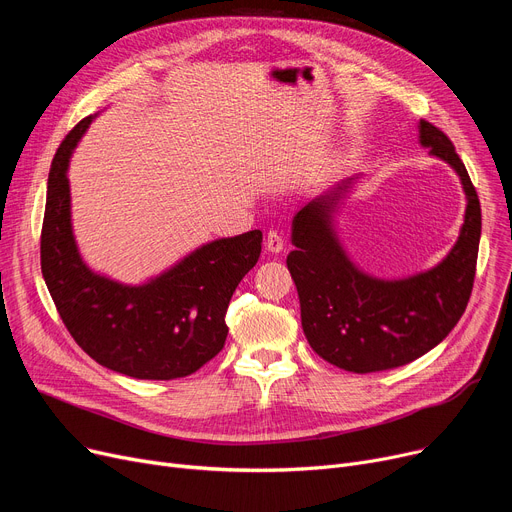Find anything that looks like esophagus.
I'll return each mask as SVG.
<instances>
[{
    "label": "esophagus",
    "instance_id": "34e87169",
    "mask_svg": "<svg viewBox=\"0 0 512 512\" xmlns=\"http://www.w3.org/2000/svg\"><path fill=\"white\" fill-rule=\"evenodd\" d=\"M265 249L270 253H280L284 249V238L278 230H270L265 236Z\"/></svg>",
    "mask_w": 512,
    "mask_h": 512
}]
</instances>
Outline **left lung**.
<instances>
[{
    "instance_id": "obj_1",
    "label": "left lung",
    "mask_w": 512,
    "mask_h": 512,
    "mask_svg": "<svg viewBox=\"0 0 512 512\" xmlns=\"http://www.w3.org/2000/svg\"><path fill=\"white\" fill-rule=\"evenodd\" d=\"M419 143L459 174L467 195L465 222L450 253L432 270L402 278H373L351 261L334 230L340 199L357 176L305 203L292 218L286 265L297 284L301 324L313 351L353 373L407 365L438 346L467 309L481 236V207L452 141L419 120Z\"/></svg>"
}]
</instances>
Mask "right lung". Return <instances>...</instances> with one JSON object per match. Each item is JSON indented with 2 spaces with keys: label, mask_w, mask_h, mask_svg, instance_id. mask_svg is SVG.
Masks as SVG:
<instances>
[{
  "label": "right lung",
  "mask_w": 512,
  "mask_h": 512,
  "mask_svg": "<svg viewBox=\"0 0 512 512\" xmlns=\"http://www.w3.org/2000/svg\"><path fill=\"white\" fill-rule=\"evenodd\" d=\"M80 120L51 161L41 230V272L64 326L99 365L137 380H176L218 355L238 282L261 255V230L218 238L145 284L95 274L76 247L68 164L89 128Z\"/></svg>",
  "instance_id": "add662e5"
}]
</instances>
